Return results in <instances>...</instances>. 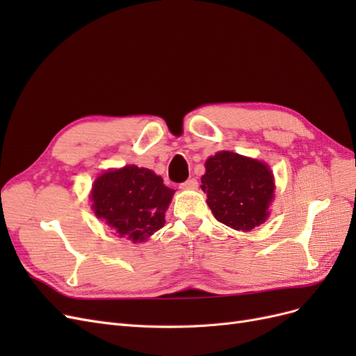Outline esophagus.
Wrapping results in <instances>:
<instances>
[{
    "label": "esophagus",
    "instance_id": "34e87169",
    "mask_svg": "<svg viewBox=\"0 0 356 356\" xmlns=\"http://www.w3.org/2000/svg\"><path fill=\"white\" fill-rule=\"evenodd\" d=\"M182 190H195L197 188V181L195 178H190L187 181L182 182V184L179 186Z\"/></svg>",
    "mask_w": 356,
    "mask_h": 356
}]
</instances>
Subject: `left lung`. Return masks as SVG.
<instances>
[{"label":"left lung","instance_id":"left-lung-1","mask_svg":"<svg viewBox=\"0 0 356 356\" xmlns=\"http://www.w3.org/2000/svg\"><path fill=\"white\" fill-rule=\"evenodd\" d=\"M202 190L220 222L250 232L266 221L273 199V174L261 161L232 152H220L207 160Z\"/></svg>","mask_w":356,"mask_h":356}]
</instances>
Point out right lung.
<instances>
[{
    "mask_svg": "<svg viewBox=\"0 0 356 356\" xmlns=\"http://www.w3.org/2000/svg\"><path fill=\"white\" fill-rule=\"evenodd\" d=\"M174 193L153 170L131 165L105 172L95 181L92 208L118 234L143 242L165 225Z\"/></svg>",
    "mask_w": 356,
    "mask_h": 356,
    "instance_id": "add662e5",
    "label": "right lung"
}]
</instances>
